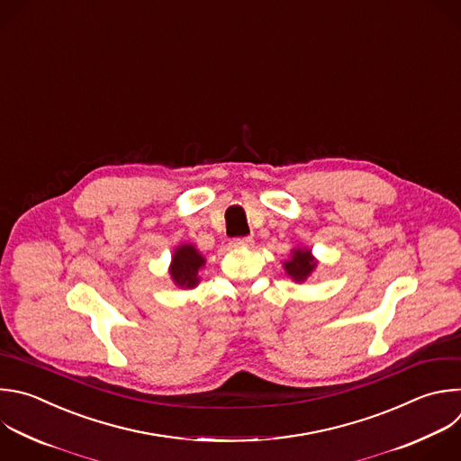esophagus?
<instances>
[{
  "instance_id": "obj_1",
  "label": "esophagus",
  "mask_w": 461,
  "mask_h": 461,
  "mask_svg": "<svg viewBox=\"0 0 461 461\" xmlns=\"http://www.w3.org/2000/svg\"><path fill=\"white\" fill-rule=\"evenodd\" d=\"M253 244V239L251 237H237L231 240V246L239 248V246H251Z\"/></svg>"
}]
</instances>
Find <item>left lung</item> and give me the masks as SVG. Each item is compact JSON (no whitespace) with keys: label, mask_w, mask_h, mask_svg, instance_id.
<instances>
[{"label":"left lung","mask_w":461,"mask_h":461,"mask_svg":"<svg viewBox=\"0 0 461 461\" xmlns=\"http://www.w3.org/2000/svg\"><path fill=\"white\" fill-rule=\"evenodd\" d=\"M317 262L313 260L312 257V251L308 249H294L293 251V257L291 260L284 262V267H285V273L289 276H293V280L296 282H302L303 278H308V275L315 269Z\"/></svg>","instance_id":"obj_1"}]
</instances>
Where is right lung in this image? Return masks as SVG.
Masks as SVG:
<instances>
[{
  "mask_svg": "<svg viewBox=\"0 0 461 461\" xmlns=\"http://www.w3.org/2000/svg\"><path fill=\"white\" fill-rule=\"evenodd\" d=\"M203 264H204V257L194 246L183 244L174 253L170 273H172L176 284H179L183 287H194L199 282L197 271Z\"/></svg>",
  "mask_w": 461,
  "mask_h": 461,
  "instance_id": "add662e5",
  "label": "right lung"
}]
</instances>
